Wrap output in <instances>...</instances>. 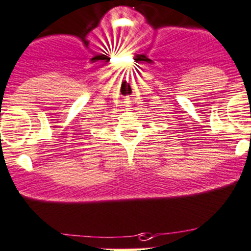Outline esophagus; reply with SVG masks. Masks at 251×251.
<instances>
[{
  "mask_svg": "<svg viewBox=\"0 0 251 251\" xmlns=\"http://www.w3.org/2000/svg\"><path fill=\"white\" fill-rule=\"evenodd\" d=\"M127 106H128V105H127Z\"/></svg>",
  "mask_w": 251,
  "mask_h": 251,
  "instance_id": "34e87169",
  "label": "esophagus"
}]
</instances>
